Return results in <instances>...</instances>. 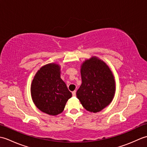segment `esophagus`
Here are the masks:
<instances>
[{
    "instance_id": "esophagus-1",
    "label": "esophagus",
    "mask_w": 147,
    "mask_h": 147,
    "mask_svg": "<svg viewBox=\"0 0 147 147\" xmlns=\"http://www.w3.org/2000/svg\"><path fill=\"white\" fill-rule=\"evenodd\" d=\"M76 90H74V91H73V92H72V94H73V96H76Z\"/></svg>"
}]
</instances>
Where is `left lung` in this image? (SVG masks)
<instances>
[{
  "mask_svg": "<svg viewBox=\"0 0 147 147\" xmlns=\"http://www.w3.org/2000/svg\"><path fill=\"white\" fill-rule=\"evenodd\" d=\"M82 83L76 92L86 111L98 112L112 102L115 81L112 71L104 61L92 57L83 62L81 68Z\"/></svg>",
  "mask_w": 147,
  "mask_h": 147,
  "instance_id": "1",
  "label": "left lung"
}]
</instances>
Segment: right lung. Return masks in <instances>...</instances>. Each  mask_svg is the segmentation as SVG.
I'll return each instance as SVG.
<instances>
[{"mask_svg": "<svg viewBox=\"0 0 147 147\" xmlns=\"http://www.w3.org/2000/svg\"><path fill=\"white\" fill-rule=\"evenodd\" d=\"M60 67L49 64L38 71L33 80L31 93L34 104L45 113L55 115L61 113L72 96L61 78Z\"/></svg>", "mask_w": 147, "mask_h": 147, "instance_id": "1", "label": "right lung"}]
</instances>
